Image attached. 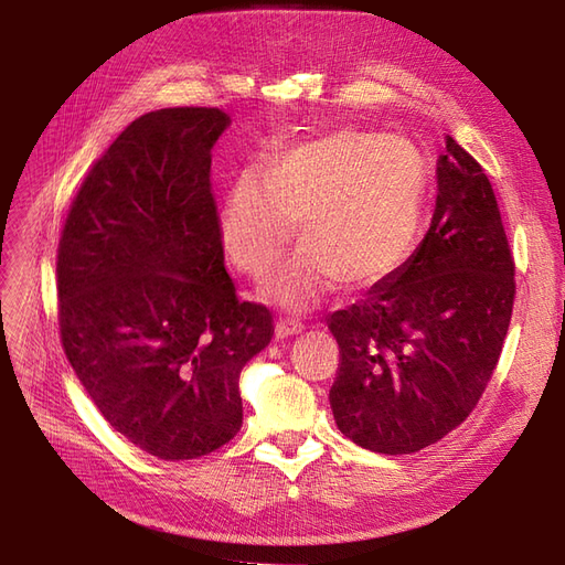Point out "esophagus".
Masks as SVG:
<instances>
[{
	"label": "esophagus",
	"mask_w": 565,
	"mask_h": 565,
	"mask_svg": "<svg viewBox=\"0 0 565 565\" xmlns=\"http://www.w3.org/2000/svg\"><path fill=\"white\" fill-rule=\"evenodd\" d=\"M302 331V324H298V321H291V319H279L277 327H274V338L277 341H284V338H291V335H298Z\"/></svg>",
	"instance_id": "1"
}]
</instances>
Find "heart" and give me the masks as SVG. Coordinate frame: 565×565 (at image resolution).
<instances>
[{
  "label": "heart",
  "mask_w": 565,
  "mask_h": 565,
  "mask_svg": "<svg viewBox=\"0 0 565 565\" xmlns=\"http://www.w3.org/2000/svg\"><path fill=\"white\" fill-rule=\"evenodd\" d=\"M428 174L412 143L338 130L241 172L224 193L217 236L230 263L263 274L300 232L302 246L263 286V298L308 310L335 284L360 291L405 265L424 220Z\"/></svg>",
  "instance_id": "obj_1"
}]
</instances>
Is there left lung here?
I'll list each match as a JSON object with an SVG mask.
<instances>
[{"mask_svg": "<svg viewBox=\"0 0 565 565\" xmlns=\"http://www.w3.org/2000/svg\"><path fill=\"white\" fill-rule=\"evenodd\" d=\"M430 227L393 277L329 317L341 348L335 426L354 445L412 455L473 412L513 308V257L488 174L447 137Z\"/></svg>", "mask_w": 565, "mask_h": 565, "instance_id": "obj_1", "label": "left lung"}]
</instances>
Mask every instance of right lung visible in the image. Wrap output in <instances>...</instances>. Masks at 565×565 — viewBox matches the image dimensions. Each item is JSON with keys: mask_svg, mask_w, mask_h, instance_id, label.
I'll return each instance as SVG.
<instances>
[{"mask_svg": "<svg viewBox=\"0 0 565 565\" xmlns=\"http://www.w3.org/2000/svg\"><path fill=\"white\" fill-rule=\"evenodd\" d=\"M220 108H160L127 125L79 186L58 241L66 358L106 422L158 459H199L244 424L241 369L271 315L224 269L211 151Z\"/></svg>", "mask_w": 565, "mask_h": 565, "instance_id": "obj_1", "label": "right lung"}]
</instances>
